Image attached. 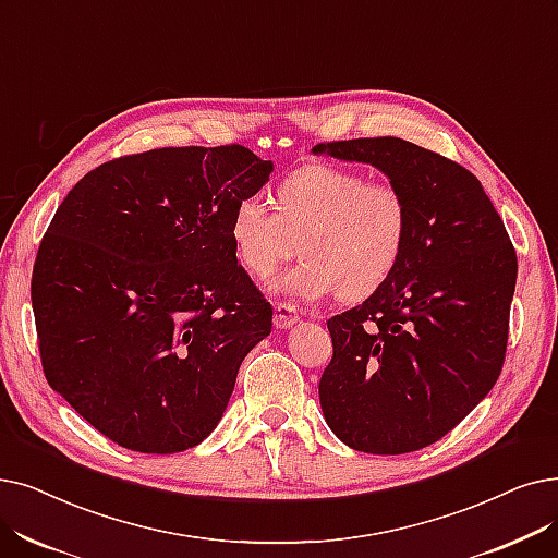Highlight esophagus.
<instances>
[{
    "mask_svg": "<svg viewBox=\"0 0 558 558\" xmlns=\"http://www.w3.org/2000/svg\"><path fill=\"white\" fill-rule=\"evenodd\" d=\"M299 307L296 305H292V303H278L276 305V317H274V324H276V328H280V330H287V328H292L294 324H299Z\"/></svg>",
    "mask_w": 558,
    "mask_h": 558,
    "instance_id": "34e87169",
    "label": "esophagus"
}]
</instances>
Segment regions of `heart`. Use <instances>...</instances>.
I'll return each instance as SVG.
<instances>
[{
  "label": "heart",
  "mask_w": 558,
  "mask_h": 558,
  "mask_svg": "<svg viewBox=\"0 0 558 558\" xmlns=\"http://www.w3.org/2000/svg\"><path fill=\"white\" fill-rule=\"evenodd\" d=\"M408 236V205L390 182H367L347 168L307 166L278 186L276 209L259 198L234 207L230 239L236 259L259 280L296 251L303 259L274 280L294 301L339 292L365 299L392 276Z\"/></svg>",
  "instance_id": "heart-1"
}]
</instances>
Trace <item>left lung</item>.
Segmentation results:
<instances>
[{
  "label": "left lung",
  "instance_id": "1",
  "mask_svg": "<svg viewBox=\"0 0 558 558\" xmlns=\"http://www.w3.org/2000/svg\"><path fill=\"white\" fill-rule=\"evenodd\" d=\"M314 155L369 163L408 205L392 276L328 319L319 380L326 424L355 451L397 456L438 442L499 378L518 257L481 182L397 138L319 143Z\"/></svg>",
  "mask_w": 558,
  "mask_h": 558
}]
</instances>
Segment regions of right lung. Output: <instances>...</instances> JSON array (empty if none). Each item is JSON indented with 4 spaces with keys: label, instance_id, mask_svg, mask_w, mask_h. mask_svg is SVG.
Masks as SVG:
<instances>
[{
    "label": "right lung",
    "instance_id": "obj_1",
    "mask_svg": "<svg viewBox=\"0 0 558 558\" xmlns=\"http://www.w3.org/2000/svg\"><path fill=\"white\" fill-rule=\"evenodd\" d=\"M271 173L244 145L161 148L98 166L57 209L32 278L43 369L116 445H201L271 335L230 239Z\"/></svg>",
    "mask_w": 558,
    "mask_h": 558
}]
</instances>
